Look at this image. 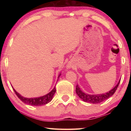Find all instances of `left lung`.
Instances as JSON below:
<instances>
[{
	"label": "left lung",
	"instance_id": "8db88e82",
	"mask_svg": "<svg viewBox=\"0 0 131 131\" xmlns=\"http://www.w3.org/2000/svg\"><path fill=\"white\" fill-rule=\"evenodd\" d=\"M119 82H120V80H119L118 84L112 90H111L108 92L105 93V94L97 95H90L86 94V93H84V92L82 91L78 85H76V92L77 95L79 96L80 98L83 101L85 102H88L93 104L99 103L106 100V99H108V97L112 96L114 94V92H116V90L117 89V87H118L119 85Z\"/></svg>",
	"mask_w": 131,
	"mask_h": 131
}]
</instances>
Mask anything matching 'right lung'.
<instances>
[{
  "instance_id": "right-lung-1",
  "label": "right lung",
  "mask_w": 131,
  "mask_h": 131,
  "mask_svg": "<svg viewBox=\"0 0 131 131\" xmlns=\"http://www.w3.org/2000/svg\"><path fill=\"white\" fill-rule=\"evenodd\" d=\"M61 74L59 75L58 79L59 76H60ZM58 81V80H57ZM13 90L15 92V94L17 95V96L18 97V98L21 100L22 102H23L24 103L26 104H28V105H32V106H41V105H44L46 104L49 103L52 100L53 96H54V94L56 92V89H55V87L53 88V90L51 91L48 94L44 95L43 96L38 97H34V98H27V97H23V96L18 94L16 91L14 90V88L13 87Z\"/></svg>"
}]
</instances>
